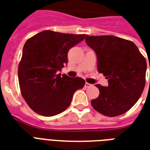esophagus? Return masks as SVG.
I'll use <instances>...</instances> for the list:
<instances>
[{"mask_svg": "<svg viewBox=\"0 0 150 150\" xmlns=\"http://www.w3.org/2000/svg\"><path fill=\"white\" fill-rule=\"evenodd\" d=\"M91 86H92V85L90 84V83H85V87H86V88H89V87H91Z\"/></svg>", "mask_w": 150, "mask_h": 150, "instance_id": "34e87169", "label": "esophagus"}]
</instances>
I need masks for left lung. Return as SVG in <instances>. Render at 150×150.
Segmentation results:
<instances>
[{
	"mask_svg": "<svg viewBox=\"0 0 150 150\" xmlns=\"http://www.w3.org/2000/svg\"><path fill=\"white\" fill-rule=\"evenodd\" d=\"M86 42L97 55L98 71L108 79V87L96 85L100 95L91 100V106L106 116L122 115L137 103L144 90L145 57L132 42L121 38L87 35Z\"/></svg>",
	"mask_w": 150,
	"mask_h": 150,
	"instance_id": "8db88e82",
	"label": "left lung"
}]
</instances>
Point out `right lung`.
Here are the masks:
<instances>
[{
  "mask_svg": "<svg viewBox=\"0 0 150 150\" xmlns=\"http://www.w3.org/2000/svg\"><path fill=\"white\" fill-rule=\"evenodd\" d=\"M85 37L44 30L25 42L18 80L21 95L34 112L44 116L62 112L71 104L75 91L83 88V79L57 73L67 63L69 50Z\"/></svg>",
  "mask_w": 150,
  "mask_h": 150,
  "instance_id": "obj_1",
  "label": "right lung"
}]
</instances>
